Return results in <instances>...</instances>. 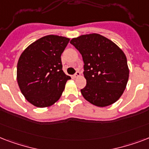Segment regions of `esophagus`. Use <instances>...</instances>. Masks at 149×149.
I'll return each mask as SVG.
<instances>
[{
  "mask_svg": "<svg viewBox=\"0 0 149 149\" xmlns=\"http://www.w3.org/2000/svg\"><path fill=\"white\" fill-rule=\"evenodd\" d=\"M79 76H80V72H79V71H77L76 73L72 76V77H73V78H77V77H79Z\"/></svg>",
  "mask_w": 149,
  "mask_h": 149,
  "instance_id": "1",
  "label": "esophagus"
}]
</instances>
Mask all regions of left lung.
<instances>
[{
  "instance_id": "8db88e82",
  "label": "left lung",
  "mask_w": 149,
  "mask_h": 149,
  "mask_svg": "<svg viewBox=\"0 0 149 149\" xmlns=\"http://www.w3.org/2000/svg\"><path fill=\"white\" fill-rule=\"evenodd\" d=\"M70 43L80 52L86 85L81 90L85 99L97 107L116 102L126 88L129 70L123 51L108 38L89 34L72 38Z\"/></svg>"
}]
</instances>
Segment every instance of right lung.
<instances>
[{
	"label": "right lung",
	"mask_w": 149,
	"mask_h": 149,
	"mask_svg": "<svg viewBox=\"0 0 149 149\" xmlns=\"http://www.w3.org/2000/svg\"><path fill=\"white\" fill-rule=\"evenodd\" d=\"M70 42L63 36H44L28 46L20 56L17 80L22 94L38 107L55 104L70 77L63 70L61 55Z\"/></svg>",
	"instance_id": "right-lung-1"
}]
</instances>
